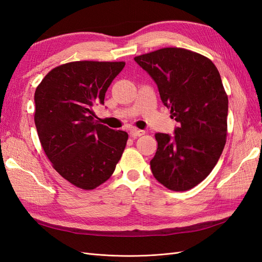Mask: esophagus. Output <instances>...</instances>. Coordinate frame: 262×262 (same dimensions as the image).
I'll use <instances>...</instances> for the list:
<instances>
[{
	"instance_id": "34e87169",
	"label": "esophagus",
	"mask_w": 262,
	"mask_h": 262,
	"mask_svg": "<svg viewBox=\"0 0 262 262\" xmlns=\"http://www.w3.org/2000/svg\"><path fill=\"white\" fill-rule=\"evenodd\" d=\"M130 134L133 137V138H137V137H142L144 136L145 134V131L144 130H139V129H132L130 131Z\"/></svg>"
}]
</instances>
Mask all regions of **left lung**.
<instances>
[{
  "instance_id": "1",
  "label": "left lung",
  "mask_w": 262,
  "mask_h": 262,
  "mask_svg": "<svg viewBox=\"0 0 262 262\" xmlns=\"http://www.w3.org/2000/svg\"><path fill=\"white\" fill-rule=\"evenodd\" d=\"M134 61L153 78L178 122L172 137L155 134L150 169L166 188L186 191L209 176L225 146L228 98L221 75L210 59L181 48H163Z\"/></svg>"
}]
</instances>
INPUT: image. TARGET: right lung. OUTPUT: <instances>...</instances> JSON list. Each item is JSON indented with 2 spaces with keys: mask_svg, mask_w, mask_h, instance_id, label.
Wrapping results in <instances>:
<instances>
[{
  "mask_svg": "<svg viewBox=\"0 0 262 262\" xmlns=\"http://www.w3.org/2000/svg\"><path fill=\"white\" fill-rule=\"evenodd\" d=\"M124 62L76 61L54 68L35 92V124L53 168L74 186L92 190L115 171L128 133L94 120L95 105Z\"/></svg>",
  "mask_w": 262,
  "mask_h": 262,
  "instance_id": "obj_1",
  "label": "right lung"
}]
</instances>
